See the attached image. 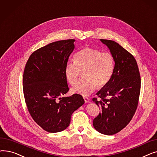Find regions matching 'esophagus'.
<instances>
[{"instance_id": "34e87169", "label": "esophagus", "mask_w": 157, "mask_h": 157, "mask_svg": "<svg viewBox=\"0 0 157 157\" xmlns=\"http://www.w3.org/2000/svg\"><path fill=\"white\" fill-rule=\"evenodd\" d=\"M83 98H84V100H85V103H88V102H89L90 100H89V98H88V97H83Z\"/></svg>"}]
</instances>
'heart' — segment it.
<instances>
[{
	"label": "heart",
	"mask_w": 157,
	"mask_h": 157,
	"mask_svg": "<svg viewBox=\"0 0 157 157\" xmlns=\"http://www.w3.org/2000/svg\"><path fill=\"white\" fill-rule=\"evenodd\" d=\"M114 59L109 52H101L91 48H85L74 56V62H68L65 65L64 74L71 85L77 83L81 72L85 79L72 89L73 94L88 95L97 87L108 84L114 70Z\"/></svg>",
	"instance_id": "1"
}]
</instances>
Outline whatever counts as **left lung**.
<instances>
[{
	"label": "left lung",
	"mask_w": 157,
	"mask_h": 157,
	"mask_svg": "<svg viewBox=\"0 0 157 157\" xmlns=\"http://www.w3.org/2000/svg\"><path fill=\"white\" fill-rule=\"evenodd\" d=\"M100 40L109 48L114 67L108 84L96 94L101 100L93 98L101 109L94 120L93 125L98 132L110 136L125 128L135 114L141 90V77L133 55L113 40Z\"/></svg>",
	"instance_id": "left-lung-1"
}]
</instances>
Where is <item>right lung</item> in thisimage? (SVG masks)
<instances>
[{
    "instance_id": "1",
    "label": "right lung",
    "mask_w": 157,
    "mask_h": 157,
    "mask_svg": "<svg viewBox=\"0 0 157 157\" xmlns=\"http://www.w3.org/2000/svg\"><path fill=\"white\" fill-rule=\"evenodd\" d=\"M75 39L58 40L32 53L25 67L23 89L29 113L44 130L59 132L67 128L74 111L84 104L83 97L67 94L64 68Z\"/></svg>"
}]
</instances>
